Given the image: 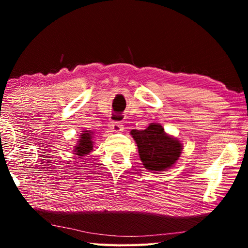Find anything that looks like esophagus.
<instances>
[{"instance_id":"34e87169","label":"esophagus","mask_w":248,"mask_h":248,"mask_svg":"<svg viewBox=\"0 0 248 248\" xmlns=\"http://www.w3.org/2000/svg\"><path fill=\"white\" fill-rule=\"evenodd\" d=\"M109 128L114 132H121L124 130V125L121 124V123H118V121H111L109 124Z\"/></svg>"}]
</instances>
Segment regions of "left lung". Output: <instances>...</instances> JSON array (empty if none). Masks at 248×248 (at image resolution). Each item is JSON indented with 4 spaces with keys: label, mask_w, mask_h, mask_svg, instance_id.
<instances>
[{
    "label": "left lung",
    "mask_w": 248,
    "mask_h": 248,
    "mask_svg": "<svg viewBox=\"0 0 248 248\" xmlns=\"http://www.w3.org/2000/svg\"><path fill=\"white\" fill-rule=\"evenodd\" d=\"M131 136L136 140L139 155L145 169L163 170L174 165L182 153V144L164 132L162 125L151 124L144 130L133 129Z\"/></svg>",
    "instance_id": "left-lung-1"
}]
</instances>
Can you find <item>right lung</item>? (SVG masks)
I'll return each instance as SVG.
<instances>
[{
  "mask_svg": "<svg viewBox=\"0 0 248 248\" xmlns=\"http://www.w3.org/2000/svg\"><path fill=\"white\" fill-rule=\"evenodd\" d=\"M93 150V141H92V133L90 131H85L81 134V139L78 141V144L75 146V153L79 156L89 154Z\"/></svg>",
  "mask_w": 248,
  "mask_h": 248,
  "instance_id": "obj_1",
  "label": "right lung"
}]
</instances>
